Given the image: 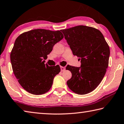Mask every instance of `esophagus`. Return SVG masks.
<instances>
[{"label":"esophagus","instance_id":"obj_1","mask_svg":"<svg viewBox=\"0 0 124 124\" xmlns=\"http://www.w3.org/2000/svg\"><path fill=\"white\" fill-rule=\"evenodd\" d=\"M60 69H61V71H64L65 70V68L63 66H60Z\"/></svg>","mask_w":124,"mask_h":124}]
</instances>
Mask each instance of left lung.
<instances>
[{"instance_id": "8db88e82", "label": "left lung", "mask_w": 124, "mask_h": 124, "mask_svg": "<svg viewBox=\"0 0 124 124\" xmlns=\"http://www.w3.org/2000/svg\"><path fill=\"white\" fill-rule=\"evenodd\" d=\"M61 31L73 54L79 57L81 62L79 68L66 66L72 73L67 85L77 94H88L97 88L105 76L109 63V46L101 32L95 28L78 25Z\"/></svg>"}]
</instances>
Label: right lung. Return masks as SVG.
<instances>
[{
    "label": "right lung",
    "instance_id": "right-lung-1",
    "mask_svg": "<svg viewBox=\"0 0 124 124\" xmlns=\"http://www.w3.org/2000/svg\"><path fill=\"white\" fill-rule=\"evenodd\" d=\"M63 38L59 30L38 29L23 32L15 40L10 54L12 70L19 84L28 93L42 95L51 88L60 68L59 65L49 66L43 59Z\"/></svg>",
    "mask_w": 124,
    "mask_h": 124
}]
</instances>
